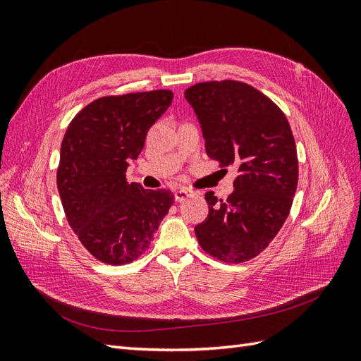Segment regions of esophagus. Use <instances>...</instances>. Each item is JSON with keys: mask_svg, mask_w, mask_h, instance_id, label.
<instances>
[{"mask_svg": "<svg viewBox=\"0 0 361 361\" xmlns=\"http://www.w3.org/2000/svg\"><path fill=\"white\" fill-rule=\"evenodd\" d=\"M192 194L191 190L188 188H178L176 191H174V200L176 202H183L187 197H190V195Z\"/></svg>", "mask_w": 361, "mask_h": 361, "instance_id": "1", "label": "esophagus"}]
</instances>
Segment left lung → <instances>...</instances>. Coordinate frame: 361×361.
I'll return each instance as SVG.
<instances>
[{"mask_svg":"<svg viewBox=\"0 0 361 361\" xmlns=\"http://www.w3.org/2000/svg\"><path fill=\"white\" fill-rule=\"evenodd\" d=\"M199 118L206 154L235 166V191L218 202L194 232L212 257L239 264L256 257L289 215L298 183L297 147L286 116L264 93L239 81L199 82L185 90Z\"/></svg>","mask_w":361,"mask_h":361,"instance_id":"8db88e82","label":"left lung"}]
</instances>
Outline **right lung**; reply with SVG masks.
Returning <instances> with one entry per match:
<instances>
[{
	"label": "right lung",
	"instance_id": "add662e5",
	"mask_svg": "<svg viewBox=\"0 0 361 361\" xmlns=\"http://www.w3.org/2000/svg\"><path fill=\"white\" fill-rule=\"evenodd\" d=\"M171 99L170 90L99 97L64 134L57 170L63 209L81 244L104 264L123 265L143 255L173 204L170 191L126 180L129 162Z\"/></svg>",
	"mask_w": 361,
	"mask_h": 361
}]
</instances>
